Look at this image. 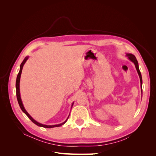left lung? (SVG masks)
Masks as SVG:
<instances>
[{
    "label": "left lung",
    "instance_id": "left-lung-1",
    "mask_svg": "<svg viewBox=\"0 0 156 156\" xmlns=\"http://www.w3.org/2000/svg\"><path fill=\"white\" fill-rule=\"evenodd\" d=\"M126 56H127L128 57L129 60H130L132 62H133L135 66V68H136V71H137V73L139 74V78H140V88H141V94H142V96H143V89H142V84H143V80H142V75H141V73H140V72L139 70V64H138V62L137 60H136V58L135 56L132 55L131 53H126Z\"/></svg>",
    "mask_w": 156,
    "mask_h": 156
}]
</instances>
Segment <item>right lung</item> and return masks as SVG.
Segmentation results:
<instances>
[{"label": "right lung", "mask_w": 156, "mask_h": 156, "mask_svg": "<svg viewBox=\"0 0 156 156\" xmlns=\"http://www.w3.org/2000/svg\"><path fill=\"white\" fill-rule=\"evenodd\" d=\"M28 58H29V56H26V57L25 58V59L23 60V61L22 62V63L20 65V72H19L17 76V79H16V96H17V101H18V103L19 105H20V107L21 108V109L22 110V111L25 113V114L29 118V119L33 122V123L35 124L36 125L40 127H45V128H52V127H59V126H62L63 124H64L66 122H67L69 116L68 117V119L66 120L63 123H61V124H56V125H44V124H42L41 123H39V122H37V121H36L29 114V113L27 112V111L25 110V108L24 107V106H23V102H22V100H21V95H20V78H21V72H22V69H23V66H24V64H25V62H27V60H28ZM73 102L72 103V108L73 107Z\"/></svg>", "instance_id": "obj_1"}]
</instances>
